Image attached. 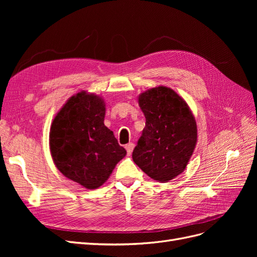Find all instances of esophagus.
I'll list each match as a JSON object with an SVG mask.
<instances>
[{
	"mask_svg": "<svg viewBox=\"0 0 257 257\" xmlns=\"http://www.w3.org/2000/svg\"><path fill=\"white\" fill-rule=\"evenodd\" d=\"M125 149H126L127 154H128V155H131V154H132V152H133V150H134V144H133V143H130V144H127V145L125 146Z\"/></svg>",
	"mask_w": 257,
	"mask_h": 257,
	"instance_id": "1",
	"label": "esophagus"
}]
</instances>
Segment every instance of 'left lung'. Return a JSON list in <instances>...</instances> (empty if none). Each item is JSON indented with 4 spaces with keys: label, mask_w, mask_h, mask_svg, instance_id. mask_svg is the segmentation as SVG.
Here are the masks:
<instances>
[{
    "label": "left lung",
    "mask_w": 257,
    "mask_h": 257,
    "mask_svg": "<svg viewBox=\"0 0 257 257\" xmlns=\"http://www.w3.org/2000/svg\"><path fill=\"white\" fill-rule=\"evenodd\" d=\"M146 126L133 151V161L153 180L168 182L184 172L195 149L197 125L185 100L164 85L138 96Z\"/></svg>",
    "instance_id": "1"
}]
</instances>
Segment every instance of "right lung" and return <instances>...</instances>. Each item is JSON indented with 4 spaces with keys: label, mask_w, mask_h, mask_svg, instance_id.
Segmentation results:
<instances>
[{
    "label": "right lung",
    "mask_w": 257,
    "mask_h": 257,
    "mask_svg": "<svg viewBox=\"0 0 257 257\" xmlns=\"http://www.w3.org/2000/svg\"><path fill=\"white\" fill-rule=\"evenodd\" d=\"M105 106L102 96L78 92L67 99L50 127L54 165L64 177L89 190L103 185L126 155L104 124Z\"/></svg>",
    "instance_id": "add662e5"
}]
</instances>
